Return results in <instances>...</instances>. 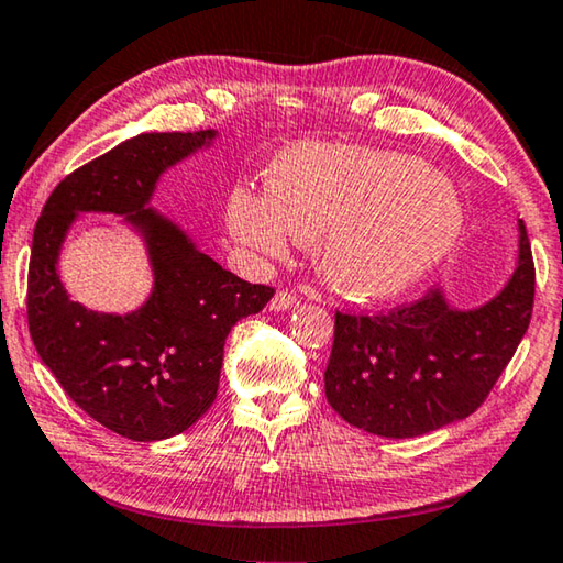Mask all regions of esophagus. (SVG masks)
<instances>
[{
	"mask_svg": "<svg viewBox=\"0 0 563 563\" xmlns=\"http://www.w3.org/2000/svg\"><path fill=\"white\" fill-rule=\"evenodd\" d=\"M300 305V300H298V295L295 292H290V290H278L273 295V300H271V310H275V312H283V310H295Z\"/></svg>",
	"mask_w": 563,
	"mask_h": 563,
	"instance_id": "1",
	"label": "esophagus"
}]
</instances>
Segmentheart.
I'll return each mask as SVG.
<instances>
[{
    "instance_id": "obj_1",
    "label": "heart",
    "mask_w": 563,
    "mask_h": 563,
    "mask_svg": "<svg viewBox=\"0 0 563 563\" xmlns=\"http://www.w3.org/2000/svg\"><path fill=\"white\" fill-rule=\"evenodd\" d=\"M268 196L238 186L228 231L247 251L283 258L290 235L318 243V265L338 292L393 300L450 261L464 203L442 170L387 151L298 144L273 161Z\"/></svg>"
}]
</instances>
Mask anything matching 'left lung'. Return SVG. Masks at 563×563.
I'll return each mask as SVG.
<instances>
[{"mask_svg": "<svg viewBox=\"0 0 563 563\" xmlns=\"http://www.w3.org/2000/svg\"><path fill=\"white\" fill-rule=\"evenodd\" d=\"M533 261L519 221L517 265L479 308H456L444 288L385 316L335 312L325 369L330 407L357 427L407 440L470 417L517 352L531 320Z\"/></svg>", "mask_w": 563, "mask_h": 563, "instance_id": "8db88e82", "label": "left lung"}]
</instances>
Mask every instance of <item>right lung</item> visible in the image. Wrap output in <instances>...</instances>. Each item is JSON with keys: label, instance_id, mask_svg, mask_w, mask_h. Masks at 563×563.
<instances>
[{"label": "right lung", "instance_id": "obj_1", "mask_svg": "<svg viewBox=\"0 0 563 563\" xmlns=\"http://www.w3.org/2000/svg\"><path fill=\"white\" fill-rule=\"evenodd\" d=\"M216 136L208 129L123 141L66 176L34 228L26 285L34 347L84 412L133 442L168 440L208 412L228 332L273 298L268 285L223 271L184 228L151 208L158 178ZM79 212L123 214L142 235L155 288L141 309L117 317L68 298L55 265Z\"/></svg>", "mask_w": 563, "mask_h": 563}]
</instances>
